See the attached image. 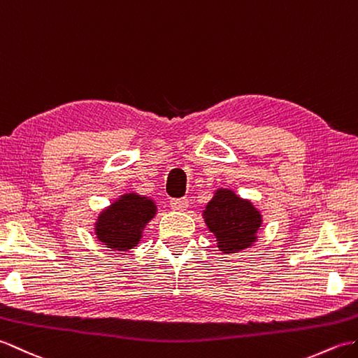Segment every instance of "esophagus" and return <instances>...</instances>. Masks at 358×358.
Segmentation results:
<instances>
[{"label": "esophagus", "instance_id": "esophagus-1", "mask_svg": "<svg viewBox=\"0 0 358 358\" xmlns=\"http://www.w3.org/2000/svg\"><path fill=\"white\" fill-rule=\"evenodd\" d=\"M189 201L186 198H173L171 199V207L173 210H178V212H185L187 209Z\"/></svg>", "mask_w": 358, "mask_h": 358}]
</instances>
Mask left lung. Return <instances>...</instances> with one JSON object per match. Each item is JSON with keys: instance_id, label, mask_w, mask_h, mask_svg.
<instances>
[{"instance_id": "8db88e82", "label": "left lung", "mask_w": 358, "mask_h": 358, "mask_svg": "<svg viewBox=\"0 0 358 358\" xmlns=\"http://www.w3.org/2000/svg\"><path fill=\"white\" fill-rule=\"evenodd\" d=\"M203 218L217 238L218 248L226 255L252 247L262 224V215L253 203L230 189H217L203 210Z\"/></svg>"}]
</instances>
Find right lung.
<instances>
[{"mask_svg":"<svg viewBox=\"0 0 358 358\" xmlns=\"http://www.w3.org/2000/svg\"><path fill=\"white\" fill-rule=\"evenodd\" d=\"M157 213L154 199L138 194H123L99 213L94 224L97 239L111 250L128 252L137 247L148 222Z\"/></svg>","mask_w":358,"mask_h":358,"instance_id":"1","label":"right lung"}]
</instances>
